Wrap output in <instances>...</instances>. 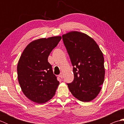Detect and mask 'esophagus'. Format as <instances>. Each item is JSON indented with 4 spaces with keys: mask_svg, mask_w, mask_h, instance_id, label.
I'll return each mask as SVG.
<instances>
[{
    "mask_svg": "<svg viewBox=\"0 0 124 124\" xmlns=\"http://www.w3.org/2000/svg\"><path fill=\"white\" fill-rule=\"evenodd\" d=\"M63 73H61L59 75V77L61 78V79H62L63 78Z\"/></svg>",
    "mask_w": 124,
    "mask_h": 124,
    "instance_id": "esophagus-1",
    "label": "esophagus"
}]
</instances>
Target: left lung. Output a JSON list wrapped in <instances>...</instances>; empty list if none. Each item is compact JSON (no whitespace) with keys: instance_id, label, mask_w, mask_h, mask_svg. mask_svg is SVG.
<instances>
[{"instance_id":"1","label":"left lung","mask_w":124,"mask_h":124,"mask_svg":"<svg viewBox=\"0 0 124 124\" xmlns=\"http://www.w3.org/2000/svg\"><path fill=\"white\" fill-rule=\"evenodd\" d=\"M73 67L74 79L67 83L71 93L83 102L97 96L104 80V57L99 46L85 33L72 31L62 36Z\"/></svg>"}]
</instances>
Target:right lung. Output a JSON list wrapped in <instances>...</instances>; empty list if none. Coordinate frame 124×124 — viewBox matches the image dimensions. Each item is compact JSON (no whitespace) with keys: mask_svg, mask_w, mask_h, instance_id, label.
Here are the masks:
<instances>
[{"mask_svg":"<svg viewBox=\"0 0 124 124\" xmlns=\"http://www.w3.org/2000/svg\"><path fill=\"white\" fill-rule=\"evenodd\" d=\"M61 37L41 38L31 42L18 61V80L23 93L31 101L42 104L51 100L59 84L48 57Z\"/></svg>","mask_w":124,"mask_h":124,"instance_id":"right-lung-1","label":"right lung"}]
</instances>
